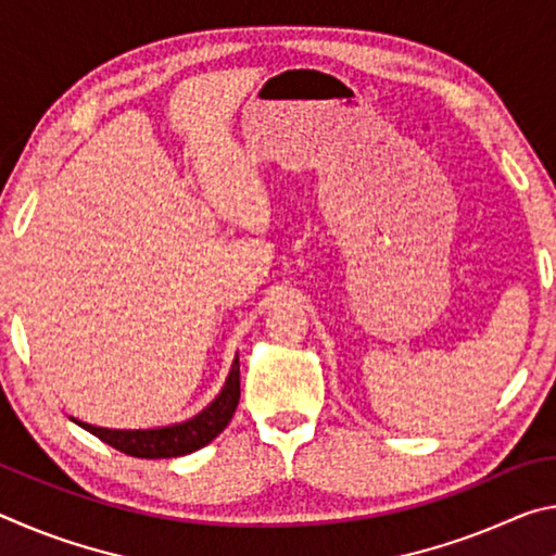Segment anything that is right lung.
<instances>
[{"instance_id": "add662e5", "label": "right lung", "mask_w": 556, "mask_h": 556, "mask_svg": "<svg viewBox=\"0 0 556 556\" xmlns=\"http://www.w3.org/2000/svg\"><path fill=\"white\" fill-rule=\"evenodd\" d=\"M240 402V357L235 355L232 368L225 388L220 390L208 407L195 414L193 419L181 421V425L159 427V429H102L78 421V425L105 441L112 448L135 458H176L193 454L220 434L230 425L235 409Z\"/></svg>"}]
</instances>
